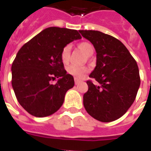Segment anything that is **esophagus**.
Segmentation results:
<instances>
[{
	"mask_svg": "<svg viewBox=\"0 0 151 151\" xmlns=\"http://www.w3.org/2000/svg\"><path fill=\"white\" fill-rule=\"evenodd\" d=\"M74 81H75V85H78L81 82L80 79H78V78H74Z\"/></svg>",
	"mask_w": 151,
	"mask_h": 151,
	"instance_id": "esophagus-1",
	"label": "esophagus"
}]
</instances>
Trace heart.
Returning a JSON list of instances; mask_svg holds the SVG:
<instances>
[{
  "label": "heart",
  "mask_w": 151,
  "mask_h": 151,
  "mask_svg": "<svg viewBox=\"0 0 151 151\" xmlns=\"http://www.w3.org/2000/svg\"><path fill=\"white\" fill-rule=\"evenodd\" d=\"M78 48L80 50L82 51L86 55L90 56L94 52L93 46L88 42H81L78 44ZM70 45H66L62 49L61 53H60V58H61L62 62L64 64H66L69 63L70 60ZM66 70L70 74L74 76L76 78H81L85 75V73L88 71V68L86 66H78L74 65H70L66 67Z\"/></svg>",
  "instance_id": "heart-1"
}]
</instances>
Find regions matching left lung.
Returning a JSON list of instances; mask_svg holds the SVG:
<instances>
[{"label":"left lung","mask_w":151,"mask_h":151,"mask_svg":"<svg viewBox=\"0 0 151 151\" xmlns=\"http://www.w3.org/2000/svg\"><path fill=\"white\" fill-rule=\"evenodd\" d=\"M93 45L96 66L88 81V90L83 96L88 114L102 122L118 119L135 101L140 85L136 60L123 44L97 30H79Z\"/></svg>","instance_id":"8db88e82"}]
</instances>
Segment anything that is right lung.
Segmentation results:
<instances>
[{
  "label": "right lung",
  "mask_w": 151,
  "mask_h": 151,
  "mask_svg": "<svg viewBox=\"0 0 151 151\" xmlns=\"http://www.w3.org/2000/svg\"><path fill=\"white\" fill-rule=\"evenodd\" d=\"M81 38L76 29L48 27L18 52L12 66V85L18 102L29 114L47 117L61 107L74 80L66 73L60 53L66 45ZM55 78L58 81L52 84Z\"/></svg>",
  "instance_id": "obj_1"
}]
</instances>
